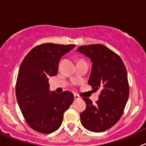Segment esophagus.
Returning a JSON list of instances; mask_svg holds the SVG:
<instances>
[{
    "mask_svg": "<svg viewBox=\"0 0 146 146\" xmlns=\"http://www.w3.org/2000/svg\"><path fill=\"white\" fill-rule=\"evenodd\" d=\"M78 99H80V97L79 96L76 95V94H74V100H78Z\"/></svg>",
    "mask_w": 146,
    "mask_h": 146,
    "instance_id": "1",
    "label": "esophagus"
}]
</instances>
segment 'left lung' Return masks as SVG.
Masks as SVG:
<instances>
[{
  "label": "left lung",
  "mask_w": 146,
  "mask_h": 146,
  "mask_svg": "<svg viewBox=\"0 0 146 146\" xmlns=\"http://www.w3.org/2000/svg\"><path fill=\"white\" fill-rule=\"evenodd\" d=\"M77 50L91 59L88 84L94 91H101L95 104L88 98H82L86 108L80 115L81 123L94 132L106 131L118 122L128 100L126 67L121 58L104 45H84Z\"/></svg>",
  "instance_id": "8db88e82"
}]
</instances>
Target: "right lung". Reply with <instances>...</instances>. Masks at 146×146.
Here are the masks:
<instances>
[{"label":"right lung","instance_id":"right-lung-1","mask_svg":"<svg viewBox=\"0 0 146 146\" xmlns=\"http://www.w3.org/2000/svg\"><path fill=\"white\" fill-rule=\"evenodd\" d=\"M74 44L45 43L32 49L19 69L16 97L27 123L35 131L54 132L60 126L64 113L74 101L70 91L58 94L50 91L49 77L57 74L63 55Z\"/></svg>","mask_w":146,"mask_h":146}]
</instances>
